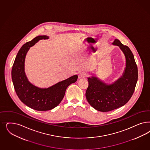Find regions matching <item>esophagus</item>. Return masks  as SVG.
Here are the masks:
<instances>
[{
    "mask_svg": "<svg viewBox=\"0 0 150 150\" xmlns=\"http://www.w3.org/2000/svg\"><path fill=\"white\" fill-rule=\"evenodd\" d=\"M87 74H86V73L81 72L79 73L78 77H79V79H81V78H83L86 77H87Z\"/></svg>",
    "mask_w": 150,
    "mask_h": 150,
    "instance_id": "1",
    "label": "esophagus"
}]
</instances>
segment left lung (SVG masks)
I'll return each instance as SVG.
<instances>
[{"label":"left lung","mask_w":150,"mask_h":150,"mask_svg":"<svg viewBox=\"0 0 150 150\" xmlns=\"http://www.w3.org/2000/svg\"><path fill=\"white\" fill-rule=\"evenodd\" d=\"M119 47L126 58L122 76L112 84H106L97 77L88 78L86 97L91 106L98 111H111L124 105L132 97L138 78V70L134 56L128 46L115 39L112 43Z\"/></svg>","instance_id":"left-lung-1"}]
</instances>
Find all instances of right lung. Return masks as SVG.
Wrapping results in <instances>:
<instances>
[{"label": "right lung", "mask_w": 150, "mask_h": 150, "mask_svg": "<svg viewBox=\"0 0 150 150\" xmlns=\"http://www.w3.org/2000/svg\"><path fill=\"white\" fill-rule=\"evenodd\" d=\"M47 36H38L25 44L20 49L11 70L15 91L20 100L29 108L38 111H47L56 107L62 101L66 90L76 82L77 75L56 83L48 88H40L30 82L25 73V59L30 47L40 40L48 39Z\"/></svg>", "instance_id": "right-lung-1"}]
</instances>
